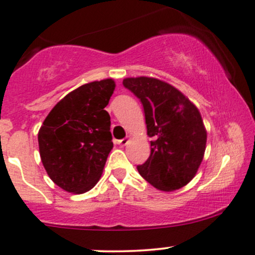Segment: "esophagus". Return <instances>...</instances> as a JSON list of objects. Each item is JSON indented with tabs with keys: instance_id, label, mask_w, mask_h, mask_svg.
I'll list each match as a JSON object with an SVG mask.
<instances>
[{
	"instance_id": "34e87169",
	"label": "esophagus",
	"mask_w": 255,
	"mask_h": 255,
	"mask_svg": "<svg viewBox=\"0 0 255 255\" xmlns=\"http://www.w3.org/2000/svg\"><path fill=\"white\" fill-rule=\"evenodd\" d=\"M128 141H129V136H126V137H124V139L119 140V144L121 146H126L128 144Z\"/></svg>"
}]
</instances>
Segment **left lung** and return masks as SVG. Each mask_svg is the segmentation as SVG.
I'll use <instances>...</instances> for the list:
<instances>
[{"label": "left lung", "instance_id": "1", "mask_svg": "<svg viewBox=\"0 0 255 255\" xmlns=\"http://www.w3.org/2000/svg\"><path fill=\"white\" fill-rule=\"evenodd\" d=\"M124 86L144 108L151 153L139 174L159 191L186 186L197 174L206 146L200 113L180 91L154 78H127Z\"/></svg>", "mask_w": 255, "mask_h": 255}]
</instances>
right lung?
I'll list each match as a JSON object with an SVG mask.
<instances>
[{
  "label": "right lung",
  "mask_w": 255,
  "mask_h": 255,
  "mask_svg": "<svg viewBox=\"0 0 255 255\" xmlns=\"http://www.w3.org/2000/svg\"><path fill=\"white\" fill-rule=\"evenodd\" d=\"M115 90L113 79L85 84L52 108L38 133L42 163L49 177L71 193L98 182L113 148L110 116L104 108Z\"/></svg>",
  "instance_id": "1"
}]
</instances>
